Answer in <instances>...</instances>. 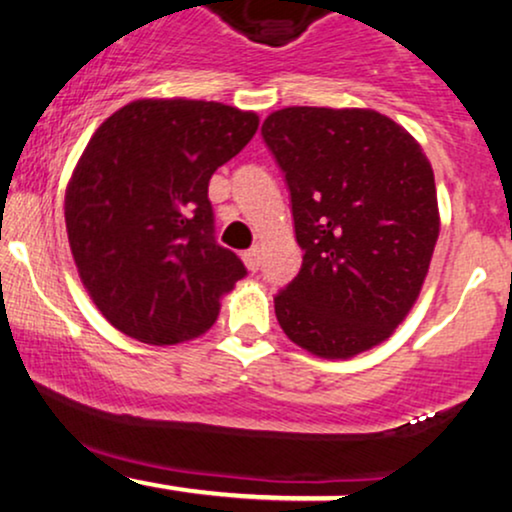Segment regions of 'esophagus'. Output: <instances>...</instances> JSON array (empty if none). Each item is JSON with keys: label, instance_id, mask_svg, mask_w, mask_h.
Returning <instances> with one entry per match:
<instances>
[{"label": "esophagus", "instance_id": "34e87169", "mask_svg": "<svg viewBox=\"0 0 512 512\" xmlns=\"http://www.w3.org/2000/svg\"><path fill=\"white\" fill-rule=\"evenodd\" d=\"M243 262H245V267L250 269V272H257V269H260V250H257V248L245 250L243 252Z\"/></svg>", "mask_w": 512, "mask_h": 512}]
</instances>
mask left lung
Returning a JSON list of instances; mask_svg holds the SVG:
<instances>
[{"instance_id":"8db88e82","label":"left lung","mask_w":512,"mask_h":512,"mask_svg":"<svg viewBox=\"0 0 512 512\" xmlns=\"http://www.w3.org/2000/svg\"><path fill=\"white\" fill-rule=\"evenodd\" d=\"M262 139L303 250L274 296L281 330L322 358L385 342L419 298L440 231L426 154L390 117L358 108L276 110Z\"/></svg>"}]
</instances>
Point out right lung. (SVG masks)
Segmentation results:
<instances>
[{
  "label": "right lung",
  "instance_id": "add662e5",
  "mask_svg": "<svg viewBox=\"0 0 512 512\" xmlns=\"http://www.w3.org/2000/svg\"><path fill=\"white\" fill-rule=\"evenodd\" d=\"M255 113L214 101H134L88 142L64 197L69 248L110 325L144 344L204 334L248 274L214 236L209 180L255 137Z\"/></svg>",
  "mask_w": 512,
  "mask_h": 512
}]
</instances>
